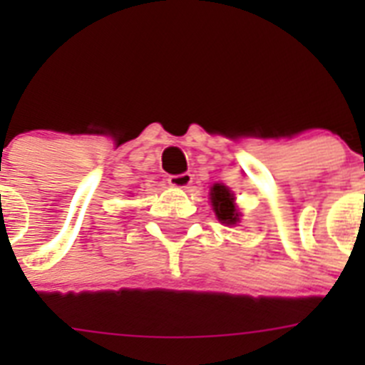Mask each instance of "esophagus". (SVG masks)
Here are the masks:
<instances>
[{
    "mask_svg": "<svg viewBox=\"0 0 365 365\" xmlns=\"http://www.w3.org/2000/svg\"><path fill=\"white\" fill-rule=\"evenodd\" d=\"M192 173H179V175H170L168 177V182L173 188H188L192 185Z\"/></svg>",
    "mask_w": 365,
    "mask_h": 365,
    "instance_id": "1",
    "label": "esophagus"
}]
</instances>
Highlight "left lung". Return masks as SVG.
<instances>
[{"instance_id":"obj_1","label":"left lung","mask_w":365,"mask_h":365,"mask_svg":"<svg viewBox=\"0 0 365 365\" xmlns=\"http://www.w3.org/2000/svg\"><path fill=\"white\" fill-rule=\"evenodd\" d=\"M210 201L215 215L222 225H237L241 221V212L237 210L232 190L225 185H214L210 188Z\"/></svg>"}]
</instances>
